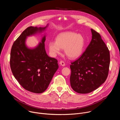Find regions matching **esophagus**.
<instances>
[{"label":"esophagus","mask_w":120,"mask_h":120,"mask_svg":"<svg viewBox=\"0 0 120 120\" xmlns=\"http://www.w3.org/2000/svg\"><path fill=\"white\" fill-rule=\"evenodd\" d=\"M59 64H60V65H61L62 66H64L65 65V63H64V61H63V60L60 61V62H59Z\"/></svg>","instance_id":"esophagus-1"}]
</instances>
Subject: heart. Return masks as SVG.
Listing matches in <instances>:
<instances>
[{"instance_id": "obj_1", "label": "heart", "mask_w": 120, "mask_h": 120, "mask_svg": "<svg viewBox=\"0 0 120 120\" xmlns=\"http://www.w3.org/2000/svg\"><path fill=\"white\" fill-rule=\"evenodd\" d=\"M84 45V39L81 34L72 32L60 34L56 38V42L49 43V49L51 54L56 56L64 49L65 55L70 58H75L82 53Z\"/></svg>"}]
</instances>
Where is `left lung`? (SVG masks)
I'll list each match as a JSON object with an SVG mask.
<instances>
[{
	"instance_id": "8db88e82",
	"label": "left lung",
	"mask_w": 120,
	"mask_h": 120,
	"mask_svg": "<svg viewBox=\"0 0 120 120\" xmlns=\"http://www.w3.org/2000/svg\"><path fill=\"white\" fill-rule=\"evenodd\" d=\"M92 40L83 54L71 62L70 84L79 94H87L98 88L106 80L110 63L108 48L100 34L93 29Z\"/></svg>"
}]
</instances>
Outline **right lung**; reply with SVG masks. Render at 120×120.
Listing matches in <instances>:
<instances>
[{
	"mask_svg": "<svg viewBox=\"0 0 120 120\" xmlns=\"http://www.w3.org/2000/svg\"><path fill=\"white\" fill-rule=\"evenodd\" d=\"M44 28L29 26L14 41L11 50L10 65L15 78L26 90L40 94L48 87L58 68L57 59L48 56L45 47V38L34 49L25 45L26 37Z\"/></svg>",
	"mask_w": 120,
	"mask_h": 120,
	"instance_id": "obj_1",
	"label": "right lung"
}]
</instances>
